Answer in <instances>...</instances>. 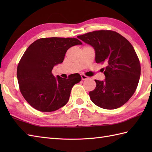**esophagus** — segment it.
Wrapping results in <instances>:
<instances>
[{
    "label": "esophagus",
    "instance_id": "1",
    "mask_svg": "<svg viewBox=\"0 0 152 152\" xmlns=\"http://www.w3.org/2000/svg\"><path fill=\"white\" fill-rule=\"evenodd\" d=\"M81 77H82V80H87V79L89 78V77H88L87 76H86V75H84V74H82Z\"/></svg>",
    "mask_w": 152,
    "mask_h": 152
}]
</instances>
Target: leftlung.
I'll list each match as a JSON object with an SVG mask.
<instances>
[{"instance_id":"8db88e82","label":"left lung","mask_w":152,"mask_h":152,"mask_svg":"<svg viewBox=\"0 0 152 152\" xmlns=\"http://www.w3.org/2000/svg\"><path fill=\"white\" fill-rule=\"evenodd\" d=\"M95 51L96 63L102 69L104 81L95 80L96 88L89 92L91 101L102 108L121 107L130 99L140 76V63L134 48L125 37L110 30L95 31L77 37Z\"/></svg>"}]
</instances>
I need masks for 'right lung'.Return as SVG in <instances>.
<instances>
[{
    "label": "right lung",
    "mask_w": 152,
    "mask_h": 152,
    "mask_svg": "<svg viewBox=\"0 0 152 152\" xmlns=\"http://www.w3.org/2000/svg\"><path fill=\"white\" fill-rule=\"evenodd\" d=\"M82 44L75 38L51 37L40 38L28 47L18 65L17 78L23 96L32 107L53 112L66 104L81 76L56 78L51 72L54 66L63 63L70 47Z\"/></svg>",
    "instance_id": "right-lung-1"
}]
</instances>
